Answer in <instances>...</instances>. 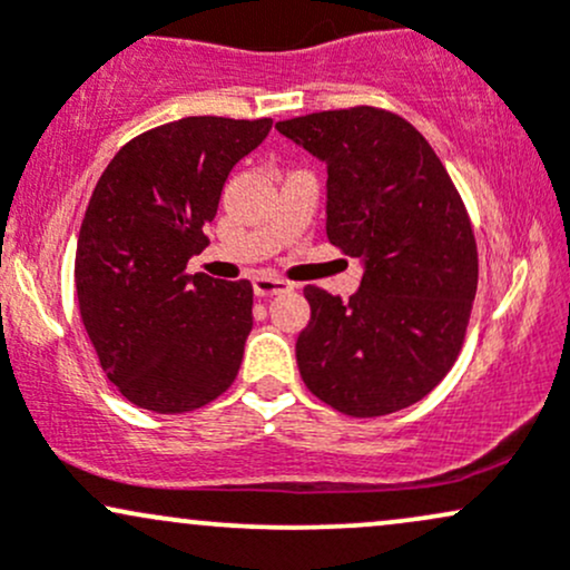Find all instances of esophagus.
<instances>
[{"label": "esophagus", "mask_w": 570, "mask_h": 570, "mask_svg": "<svg viewBox=\"0 0 570 570\" xmlns=\"http://www.w3.org/2000/svg\"><path fill=\"white\" fill-rule=\"evenodd\" d=\"M252 286L257 297H273V294H284L292 289V284H286V281L273 278V276H257L252 281Z\"/></svg>", "instance_id": "esophagus-1"}]
</instances>
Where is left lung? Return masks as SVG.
Masks as SVG:
<instances>
[{
    "label": "left lung",
    "mask_w": 570,
    "mask_h": 570,
    "mask_svg": "<svg viewBox=\"0 0 570 570\" xmlns=\"http://www.w3.org/2000/svg\"><path fill=\"white\" fill-rule=\"evenodd\" d=\"M276 130L326 166V238L362 263L348 303L305 286L299 375L353 417L421 402L453 367L476 294L474 233L442 160L407 120L372 107Z\"/></svg>",
    "instance_id": "1"
}]
</instances>
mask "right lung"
<instances>
[{
  "mask_svg": "<svg viewBox=\"0 0 570 570\" xmlns=\"http://www.w3.org/2000/svg\"><path fill=\"white\" fill-rule=\"evenodd\" d=\"M273 120L185 117L136 136L101 174L77 238L80 316L136 407L189 412L230 389L252 332V284L185 267L206 248L235 163Z\"/></svg>",
  "mask_w": 570,
  "mask_h": 570,
  "instance_id": "right-lung-1",
  "label": "right lung"
}]
</instances>
